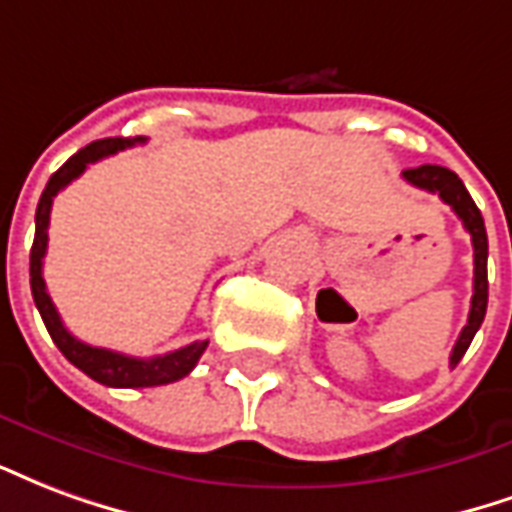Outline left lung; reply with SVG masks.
<instances>
[{
    "label": "left lung",
    "instance_id": "8db88e82",
    "mask_svg": "<svg viewBox=\"0 0 512 512\" xmlns=\"http://www.w3.org/2000/svg\"><path fill=\"white\" fill-rule=\"evenodd\" d=\"M404 179L414 188H423L428 193H439V199L450 204V210L461 218L464 229L472 237V248H475V286H472V308H469V319L466 327L458 335V341L450 354V365L461 363V357L469 349V343L480 330V324L486 319L488 308V237L483 215L477 210V204L469 196V190L464 188V182L458 179V174L445 166H417V169H406Z\"/></svg>",
    "mask_w": 512,
    "mask_h": 512
}]
</instances>
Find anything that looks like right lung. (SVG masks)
I'll use <instances>...</instances> for the list:
<instances>
[{
  "label": "right lung",
  "instance_id": "add662e5",
  "mask_svg": "<svg viewBox=\"0 0 512 512\" xmlns=\"http://www.w3.org/2000/svg\"><path fill=\"white\" fill-rule=\"evenodd\" d=\"M144 138H100L92 141L84 149H78L73 158L67 160L65 166L51 174L43 196L37 201L35 212V242H32V253H29V283H32V297L43 322H46L48 335L54 338L57 349L65 354L70 363L76 365L78 371L92 376L95 382L106 384V387H158V384L177 382L182 376H188L199 357L207 349V341H193L182 346L177 352L160 354V357H128V354L111 352V349H100V346H89V343L78 341L76 335L67 330L62 319H59L54 302L48 297L46 281H43V256L48 248V220H51V204L59 190L67 188L76 177L87 171L89 163L117 155L119 149H128L133 144H141Z\"/></svg>",
  "mask_w": 512,
  "mask_h": 512
}]
</instances>
